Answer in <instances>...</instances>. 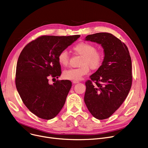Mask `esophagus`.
<instances>
[{
	"instance_id": "obj_1",
	"label": "esophagus",
	"mask_w": 148,
	"mask_h": 148,
	"mask_svg": "<svg viewBox=\"0 0 148 148\" xmlns=\"http://www.w3.org/2000/svg\"><path fill=\"white\" fill-rule=\"evenodd\" d=\"M73 83H74V84L78 83H79V81H78V80H73Z\"/></svg>"
}]
</instances>
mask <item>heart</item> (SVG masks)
<instances>
[{
    "instance_id": "heart-1",
    "label": "heart",
    "mask_w": 148,
    "mask_h": 148,
    "mask_svg": "<svg viewBox=\"0 0 148 148\" xmlns=\"http://www.w3.org/2000/svg\"><path fill=\"white\" fill-rule=\"evenodd\" d=\"M74 51L82 56L78 68L65 70L63 73L64 78L70 80H79L83 76L89 73L90 68L97 70L101 66L104 59V53L96 49L95 45L88 42H80L74 47ZM58 61L60 66L66 68L68 66L69 58L66 50L61 51L58 56Z\"/></svg>"
}]
</instances>
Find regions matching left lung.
Wrapping results in <instances>:
<instances>
[{"instance_id":"left-lung-1","label":"left lung","mask_w":148,"mask_h":148,"mask_svg":"<svg viewBox=\"0 0 148 148\" xmlns=\"http://www.w3.org/2000/svg\"><path fill=\"white\" fill-rule=\"evenodd\" d=\"M86 41L101 44L103 63L85 83L84 103L89 111L100 120L108 118L127 97L132 85L131 59L127 45L112 34L89 35Z\"/></svg>"}]
</instances>
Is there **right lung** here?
I'll return each instance as SVG.
<instances>
[{"label": "right lung", "mask_w": 148, "mask_h": 148, "mask_svg": "<svg viewBox=\"0 0 148 148\" xmlns=\"http://www.w3.org/2000/svg\"><path fill=\"white\" fill-rule=\"evenodd\" d=\"M80 36H39L28 43L18 59L15 85L23 103L38 118L49 120L60 112L72 86L71 81L49 83V77L58 79L61 67L59 53Z\"/></svg>", "instance_id": "obj_1"}]
</instances>
